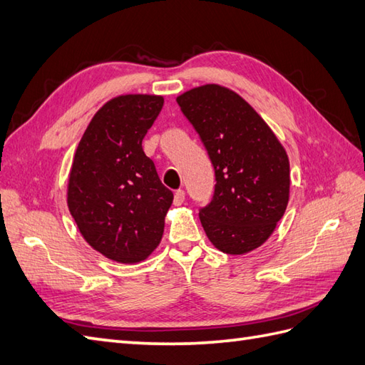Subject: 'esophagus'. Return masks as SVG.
<instances>
[{
  "label": "esophagus",
  "mask_w": 365,
  "mask_h": 365,
  "mask_svg": "<svg viewBox=\"0 0 365 365\" xmlns=\"http://www.w3.org/2000/svg\"><path fill=\"white\" fill-rule=\"evenodd\" d=\"M184 200H185V193H184V190H176L175 192V197H173V204L175 206H181V204L184 202Z\"/></svg>",
  "instance_id": "esophagus-1"
}]
</instances>
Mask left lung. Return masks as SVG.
Listing matches in <instances>:
<instances>
[{
	"label": "left lung",
	"instance_id": "obj_1",
	"mask_svg": "<svg viewBox=\"0 0 365 365\" xmlns=\"http://www.w3.org/2000/svg\"><path fill=\"white\" fill-rule=\"evenodd\" d=\"M215 168V192L200 220L210 243L242 255L271 237L289 200L285 148L242 96L209 83L176 97Z\"/></svg>",
	"mask_w": 365,
	"mask_h": 365
}]
</instances>
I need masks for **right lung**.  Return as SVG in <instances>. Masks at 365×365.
<instances>
[{
    "instance_id": "right-lung-1",
    "label": "right lung",
    "mask_w": 365,
    "mask_h": 365,
    "mask_svg": "<svg viewBox=\"0 0 365 365\" xmlns=\"http://www.w3.org/2000/svg\"><path fill=\"white\" fill-rule=\"evenodd\" d=\"M163 105L155 94L114 97L94 114L76 150L68 207L85 242L113 262L145 260L164 234L173 193L142 150Z\"/></svg>"
}]
</instances>
